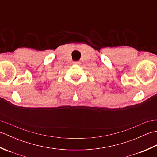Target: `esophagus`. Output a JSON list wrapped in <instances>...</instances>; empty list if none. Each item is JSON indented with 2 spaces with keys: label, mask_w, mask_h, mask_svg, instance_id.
Wrapping results in <instances>:
<instances>
[{
  "label": "esophagus",
  "mask_w": 157,
  "mask_h": 157,
  "mask_svg": "<svg viewBox=\"0 0 157 157\" xmlns=\"http://www.w3.org/2000/svg\"><path fill=\"white\" fill-rule=\"evenodd\" d=\"M73 64H75V65H80L81 64V62L80 61H74V62H73Z\"/></svg>",
  "instance_id": "34e87169"
}]
</instances>
